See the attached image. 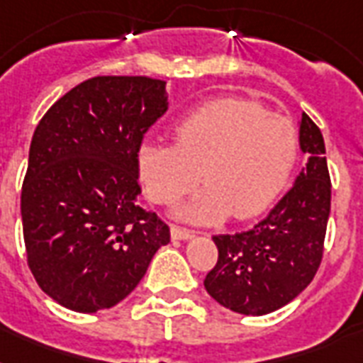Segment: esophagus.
<instances>
[{
  "label": "esophagus",
  "mask_w": 363,
  "mask_h": 363,
  "mask_svg": "<svg viewBox=\"0 0 363 363\" xmlns=\"http://www.w3.org/2000/svg\"><path fill=\"white\" fill-rule=\"evenodd\" d=\"M194 238V232L190 230H184V228L179 226H171V239H175V241H188V239Z\"/></svg>",
  "instance_id": "obj_1"
}]
</instances>
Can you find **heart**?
I'll use <instances>...</instances> for the list:
<instances>
[{"instance_id":"b5f03b06","label":"heart","mask_w":363,"mask_h":363,"mask_svg":"<svg viewBox=\"0 0 363 363\" xmlns=\"http://www.w3.org/2000/svg\"><path fill=\"white\" fill-rule=\"evenodd\" d=\"M298 130L290 118L252 99L224 98L201 105L175 128V143H143L137 171L154 203H171L207 182L173 215L211 224L250 218L286 188L298 162Z\"/></svg>"}]
</instances>
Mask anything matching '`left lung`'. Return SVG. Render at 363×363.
Segmentation results:
<instances>
[{"instance_id":"obj_1","label":"left lung","mask_w":363,"mask_h":363,"mask_svg":"<svg viewBox=\"0 0 363 363\" xmlns=\"http://www.w3.org/2000/svg\"><path fill=\"white\" fill-rule=\"evenodd\" d=\"M299 148L307 164L264 220L247 232L215 235L218 262L205 290L222 307L262 316L298 298L313 281L326 238L332 205L324 137L309 116L299 121Z\"/></svg>"}]
</instances>
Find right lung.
<instances>
[{"label": "right lung", "instance_id": "add662e5", "mask_svg": "<svg viewBox=\"0 0 363 363\" xmlns=\"http://www.w3.org/2000/svg\"><path fill=\"white\" fill-rule=\"evenodd\" d=\"M167 105L164 81L94 77L35 128L20 199L26 252L62 307H115L169 242L167 224L137 205V150Z\"/></svg>", "mask_w": 363, "mask_h": 363}]
</instances>
